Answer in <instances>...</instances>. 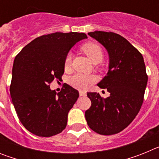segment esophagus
I'll return each mask as SVG.
<instances>
[{
    "label": "esophagus",
    "instance_id": "obj_1",
    "mask_svg": "<svg viewBox=\"0 0 159 159\" xmlns=\"http://www.w3.org/2000/svg\"><path fill=\"white\" fill-rule=\"evenodd\" d=\"M80 96H86L87 93L85 92H84V91H80Z\"/></svg>",
    "mask_w": 159,
    "mask_h": 159
}]
</instances>
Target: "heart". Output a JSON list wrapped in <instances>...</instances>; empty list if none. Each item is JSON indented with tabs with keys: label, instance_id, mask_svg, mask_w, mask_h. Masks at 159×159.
<instances>
[{
	"label": "heart",
	"instance_id": "1",
	"mask_svg": "<svg viewBox=\"0 0 159 159\" xmlns=\"http://www.w3.org/2000/svg\"><path fill=\"white\" fill-rule=\"evenodd\" d=\"M82 50L93 63L100 62L103 57V52L100 46L96 43H87L82 46ZM72 62V53L68 52L64 58L65 69L70 68ZM95 81V77L92 75L76 73L69 78V84L77 89L84 90Z\"/></svg>",
	"mask_w": 159,
	"mask_h": 159
}]
</instances>
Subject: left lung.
<instances>
[{
  "mask_svg": "<svg viewBox=\"0 0 159 159\" xmlns=\"http://www.w3.org/2000/svg\"><path fill=\"white\" fill-rule=\"evenodd\" d=\"M88 35L109 54V70L98 86L107 90L110 96L104 99L99 93L88 92L92 106L85 118L98 134H117L134 120L143 104L148 80L145 63L139 51L117 33L95 31Z\"/></svg>",
  "mask_w": 159,
  "mask_h": 159,
  "instance_id": "8db88e82",
  "label": "left lung"
}]
</instances>
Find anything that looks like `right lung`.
Listing matches in <instances>:
<instances>
[{"instance_id": "add662e5", "label": "right lung", "mask_w": 159, "mask_h": 159, "mask_svg": "<svg viewBox=\"0 0 159 159\" xmlns=\"http://www.w3.org/2000/svg\"><path fill=\"white\" fill-rule=\"evenodd\" d=\"M88 37L80 32L43 35L16 55L12 67L10 95L18 119L32 134L51 137L67 126V114L79 92L67 84L57 94L50 89L64 72V58L75 43Z\"/></svg>"}]
</instances>
